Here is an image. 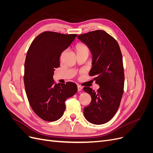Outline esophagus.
<instances>
[{
	"label": "esophagus",
	"instance_id": "obj_1",
	"mask_svg": "<svg viewBox=\"0 0 153 153\" xmlns=\"http://www.w3.org/2000/svg\"><path fill=\"white\" fill-rule=\"evenodd\" d=\"M77 87H78V92H80V91H81L82 90V86H80V85H77Z\"/></svg>",
	"mask_w": 153,
	"mask_h": 153
}]
</instances>
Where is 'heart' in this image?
I'll list each match as a JSON object with an SVG mask.
<instances>
[{
    "instance_id": "b5f03b06",
    "label": "heart",
    "mask_w": 153,
    "mask_h": 153,
    "mask_svg": "<svg viewBox=\"0 0 153 153\" xmlns=\"http://www.w3.org/2000/svg\"><path fill=\"white\" fill-rule=\"evenodd\" d=\"M76 50L77 53H82V52H89V50L85 46L82 45H78L76 47Z\"/></svg>"
}]
</instances>
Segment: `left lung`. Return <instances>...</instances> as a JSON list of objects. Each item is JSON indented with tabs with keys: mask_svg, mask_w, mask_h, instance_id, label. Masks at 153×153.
Instances as JSON below:
<instances>
[{
	"mask_svg": "<svg viewBox=\"0 0 153 153\" xmlns=\"http://www.w3.org/2000/svg\"><path fill=\"white\" fill-rule=\"evenodd\" d=\"M92 55L89 75L100 88L90 87L84 91L91 96L90 105L84 108V117L89 123L103 124L112 119L119 108L124 91V73L122 53L117 41L104 30H98L78 36Z\"/></svg>",
	"mask_w": 153,
	"mask_h": 153,
	"instance_id": "left-lung-1",
	"label": "left lung"
}]
</instances>
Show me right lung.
<instances>
[{
  "instance_id": "obj_1",
  "label": "right lung",
  "mask_w": 153,
  "mask_h": 153,
  "mask_svg": "<svg viewBox=\"0 0 153 153\" xmlns=\"http://www.w3.org/2000/svg\"><path fill=\"white\" fill-rule=\"evenodd\" d=\"M76 36L44 32L32 41L27 52L24 77L26 94L32 109L44 121L61 118L66 109L65 101L78 91L75 83L57 84L53 78L62 52Z\"/></svg>"
}]
</instances>
